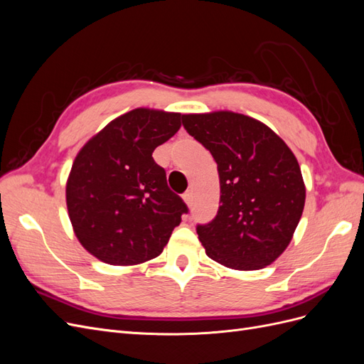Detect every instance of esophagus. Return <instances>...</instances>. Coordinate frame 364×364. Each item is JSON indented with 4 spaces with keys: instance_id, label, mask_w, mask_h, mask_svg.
Wrapping results in <instances>:
<instances>
[{
    "instance_id": "34e87169",
    "label": "esophagus",
    "mask_w": 364,
    "mask_h": 364,
    "mask_svg": "<svg viewBox=\"0 0 364 364\" xmlns=\"http://www.w3.org/2000/svg\"><path fill=\"white\" fill-rule=\"evenodd\" d=\"M183 202L186 203V206L191 208V205H193V193L191 191H186L183 194Z\"/></svg>"
}]
</instances>
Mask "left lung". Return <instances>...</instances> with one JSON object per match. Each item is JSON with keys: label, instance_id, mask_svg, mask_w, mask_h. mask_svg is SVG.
<instances>
[{"label": "left lung", "instance_id": "left-lung-1", "mask_svg": "<svg viewBox=\"0 0 364 364\" xmlns=\"http://www.w3.org/2000/svg\"><path fill=\"white\" fill-rule=\"evenodd\" d=\"M182 124L217 162L218 211L213 222L197 225L206 255L235 270L269 266L290 245L305 205L293 151L270 127L243 114H188Z\"/></svg>", "mask_w": 364, "mask_h": 364}]
</instances>
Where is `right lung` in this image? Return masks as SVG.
I'll use <instances>...</instances> for the list:
<instances>
[{
  "mask_svg": "<svg viewBox=\"0 0 364 364\" xmlns=\"http://www.w3.org/2000/svg\"><path fill=\"white\" fill-rule=\"evenodd\" d=\"M181 114L138 107L111 121L75 156L67 206L80 245L112 266L161 255L188 208L167 185L153 150L181 129Z\"/></svg>",
  "mask_w": 364,
  "mask_h": 364,
  "instance_id": "add662e5",
  "label": "right lung"
}]
</instances>
